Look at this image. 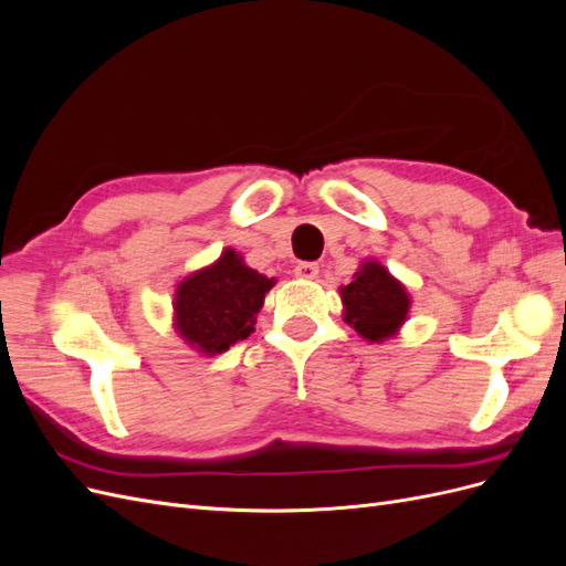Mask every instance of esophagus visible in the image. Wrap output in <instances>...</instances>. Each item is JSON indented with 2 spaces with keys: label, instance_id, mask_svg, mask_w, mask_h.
I'll use <instances>...</instances> for the list:
<instances>
[{
  "label": "esophagus",
  "instance_id": "34e87169",
  "mask_svg": "<svg viewBox=\"0 0 566 566\" xmlns=\"http://www.w3.org/2000/svg\"><path fill=\"white\" fill-rule=\"evenodd\" d=\"M295 273L300 279H316L318 276V264L316 262H300L295 266Z\"/></svg>",
  "mask_w": 566,
  "mask_h": 566
}]
</instances>
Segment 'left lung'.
Here are the masks:
<instances>
[{
  "label": "left lung",
  "instance_id": "8db88e82",
  "mask_svg": "<svg viewBox=\"0 0 566 566\" xmlns=\"http://www.w3.org/2000/svg\"><path fill=\"white\" fill-rule=\"evenodd\" d=\"M339 293L347 312L345 321L368 342H382L397 333L410 306L403 285L378 262H366Z\"/></svg>",
  "mask_w": 566,
  "mask_h": 566
}]
</instances>
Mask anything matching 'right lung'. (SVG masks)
Masks as SVG:
<instances>
[{"mask_svg":"<svg viewBox=\"0 0 566 566\" xmlns=\"http://www.w3.org/2000/svg\"><path fill=\"white\" fill-rule=\"evenodd\" d=\"M273 279L245 266L241 256L227 250L219 262L181 281L177 287V328L191 347L219 354L252 333L254 316L262 310Z\"/></svg>","mask_w":566,"mask_h":566,"instance_id":"1","label":"right lung"}]
</instances>
